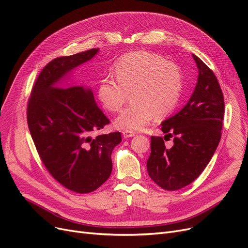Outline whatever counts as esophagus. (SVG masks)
Segmentation results:
<instances>
[{
    "label": "esophagus",
    "instance_id": "obj_1",
    "mask_svg": "<svg viewBox=\"0 0 248 248\" xmlns=\"http://www.w3.org/2000/svg\"><path fill=\"white\" fill-rule=\"evenodd\" d=\"M136 135L135 132L133 131H123V136L124 139H127V138H132Z\"/></svg>",
    "mask_w": 248,
    "mask_h": 248
}]
</instances>
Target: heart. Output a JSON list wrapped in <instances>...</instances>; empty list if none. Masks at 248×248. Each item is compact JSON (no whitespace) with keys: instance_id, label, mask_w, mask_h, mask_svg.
Returning <instances> with one entry per match:
<instances>
[{"instance_id":"b5f03b06","label":"heart","mask_w":248,"mask_h":248,"mask_svg":"<svg viewBox=\"0 0 248 248\" xmlns=\"http://www.w3.org/2000/svg\"><path fill=\"white\" fill-rule=\"evenodd\" d=\"M116 78L106 76L97 85L98 99L105 109L120 111L127 100L132 103L116 117V127L140 131L173 111L182 90V75L175 63L153 52L139 50L124 56L113 66Z\"/></svg>"}]
</instances>
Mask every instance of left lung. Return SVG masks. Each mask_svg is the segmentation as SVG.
<instances>
[{
	"mask_svg": "<svg viewBox=\"0 0 248 248\" xmlns=\"http://www.w3.org/2000/svg\"><path fill=\"white\" fill-rule=\"evenodd\" d=\"M199 70L198 82L180 111L162 122L165 136H173L166 148L161 137H151L147 161L149 176L166 190H177L197 179L216 151L223 126L224 97L218 80L200 58L192 55Z\"/></svg>",
	"mask_w": 248,
	"mask_h": 248,
	"instance_id": "1",
	"label": "left lung"
}]
</instances>
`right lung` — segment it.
<instances>
[{"mask_svg":"<svg viewBox=\"0 0 248 248\" xmlns=\"http://www.w3.org/2000/svg\"><path fill=\"white\" fill-rule=\"evenodd\" d=\"M98 51L92 48L48 62L27 106L28 127L42 163L61 185L78 193L91 192L108 179L112 150L122 142L120 132L92 136L109 120L91 87L76 85L69 76Z\"/></svg>","mask_w":248,"mask_h":248,"instance_id":"right-lung-1","label":"right lung"}]
</instances>
